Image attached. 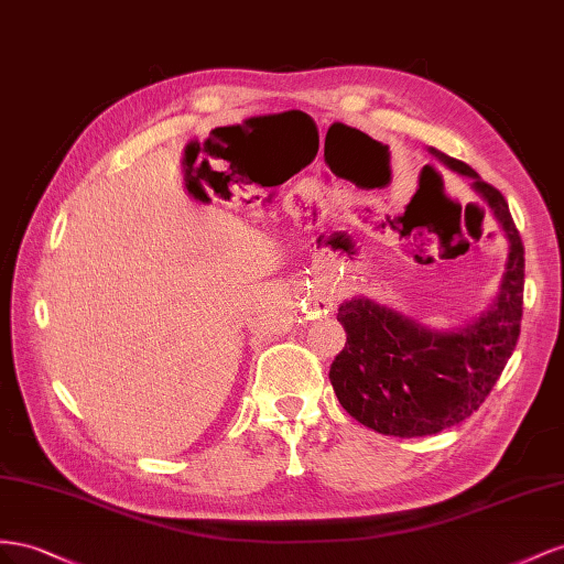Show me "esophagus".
<instances>
[{
    "mask_svg": "<svg viewBox=\"0 0 564 564\" xmlns=\"http://www.w3.org/2000/svg\"><path fill=\"white\" fill-rule=\"evenodd\" d=\"M316 310H318V312H328V310H333V300H330V297H321V300H316Z\"/></svg>",
    "mask_w": 564,
    "mask_h": 564,
    "instance_id": "esophagus-1",
    "label": "esophagus"
}]
</instances>
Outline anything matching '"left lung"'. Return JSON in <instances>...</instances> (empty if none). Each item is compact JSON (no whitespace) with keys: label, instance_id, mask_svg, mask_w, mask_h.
<instances>
[{"label":"left lung","instance_id":"obj_1","mask_svg":"<svg viewBox=\"0 0 564 564\" xmlns=\"http://www.w3.org/2000/svg\"><path fill=\"white\" fill-rule=\"evenodd\" d=\"M430 151L470 176L506 231L510 252L494 307L456 333H430L364 297L337 310L347 333L328 373L337 399L361 425L406 440L458 425L485 404L518 345L524 302V246L503 193L470 165Z\"/></svg>","mask_w":564,"mask_h":564}]
</instances>
